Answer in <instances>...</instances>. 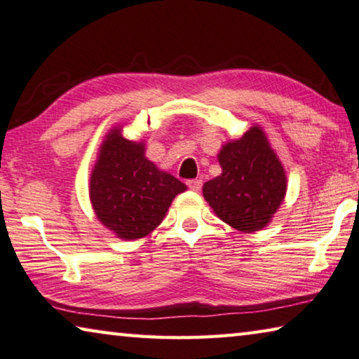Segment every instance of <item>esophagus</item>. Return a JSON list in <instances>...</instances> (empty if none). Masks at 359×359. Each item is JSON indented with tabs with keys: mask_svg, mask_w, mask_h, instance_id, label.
<instances>
[{
	"mask_svg": "<svg viewBox=\"0 0 359 359\" xmlns=\"http://www.w3.org/2000/svg\"><path fill=\"white\" fill-rule=\"evenodd\" d=\"M202 184H203L202 180H189V181H187V187H189L191 191H196V192L202 189Z\"/></svg>",
	"mask_w": 359,
	"mask_h": 359,
	"instance_id": "esophagus-1",
	"label": "esophagus"
}]
</instances>
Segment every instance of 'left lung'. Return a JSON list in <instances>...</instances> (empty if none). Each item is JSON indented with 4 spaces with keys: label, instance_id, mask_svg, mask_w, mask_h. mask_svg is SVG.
<instances>
[{
    "label": "left lung",
    "instance_id": "obj_1",
    "mask_svg": "<svg viewBox=\"0 0 359 359\" xmlns=\"http://www.w3.org/2000/svg\"><path fill=\"white\" fill-rule=\"evenodd\" d=\"M222 173L203 184V197L219 219L242 232L266 227L286 194V175L261 127L252 126L218 154Z\"/></svg>",
    "mask_w": 359,
    "mask_h": 359
}]
</instances>
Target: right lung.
Wrapping results in <instances>:
<instances>
[{"label": "right lung", "mask_w": 359, "mask_h": 359, "mask_svg": "<svg viewBox=\"0 0 359 359\" xmlns=\"http://www.w3.org/2000/svg\"><path fill=\"white\" fill-rule=\"evenodd\" d=\"M186 184L144 157V143L114 127L102 143L90 175V202L97 218L124 240L143 238L165 218Z\"/></svg>", "instance_id": "1"}]
</instances>
